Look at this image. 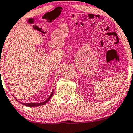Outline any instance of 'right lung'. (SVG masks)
Returning a JSON list of instances; mask_svg holds the SVG:
<instances>
[{
	"label": "right lung",
	"mask_w": 133,
	"mask_h": 133,
	"mask_svg": "<svg viewBox=\"0 0 133 133\" xmlns=\"http://www.w3.org/2000/svg\"><path fill=\"white\" fill-rule=\"evenodd\" d=\"M53 91L51 92V95H50V97H48V99L46 101H45L44 102H41V103H22V104H23V105H26V106H29V107H36V106H39V105H44V104H45L46 103H47L49 101H50V99L51 98V97L53 96ZM16 99V98H15ZM17 100V99H16Z\"/></svg>",
	"instance_id": "1"
}]
</instances>
